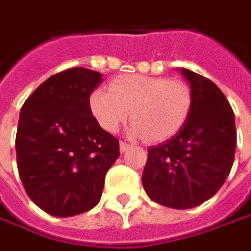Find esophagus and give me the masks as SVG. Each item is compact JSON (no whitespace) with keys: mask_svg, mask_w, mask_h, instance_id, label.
I'll return each mask as SVG.
<instances>
[{"mask_svg":"<svg viewBox=\"0 0 251 251\" xmlns=\"http://www.w3.org/2000/svg\"><path fill=\"white\" fill-rule=\"evenodd\" d=\"M129 148H130V144H127L125 141H121V143H119V151H121V152H125Z\"/></svg>","mask_w":251,"mask_h":251,"instance_id":"1","label":"esophagus"}]
</instances>
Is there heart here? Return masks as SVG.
I'll return each mask as SVG.
<instances>
[{
    "label": "heart",
    "mask_w": 251,
    "mask_h": 251,
    "mask_svg": "<svg viewBox=\"0 0 251 251\" xmlns=\"http://www.w3.org/2000/svg\"><path fill=\"white\" fill-rule=\"evenodd\" d=\"M191 104L183 81L137 74L118 76L110 90L96 89L89 97L90 111L104 130L117 132L130 112V132L152 141L173 137L188 118Z\"/></svg>",
    "instance_id": "obj_1"
}]
</instances>
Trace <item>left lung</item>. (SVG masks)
I'll list each match as a JSON object with an SVG mask.
<instances>
[{"mask_svg":"<svg viewBox=\"0 0 251 251\" xmlns=\"http://www.w3.org/2000/svg\"><path fill=\"white\" fill-rule=\"evenodd\" d=\"M192 104L178 133L148 148L143 187L154 202L172 209L199 206L221 188L236 148L235 115L224 93L210 79L181 68Z\"/></svg>","mask_w":251,"mask_h":251,"instance_id":"8db88e82","label":"left lung"}]
</instances>
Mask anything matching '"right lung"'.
Here are the masks:
<instances>
[{"instance_id": "obj_1", "label": "right lung", "mask_w": 251, "mask_h": 251, "mask_svg": "<svg viewBox=\"0 0 251 251\" xmlns=\"http://www.w3.org/2000/svg\"><path fill=\"white\" fill-rule=\"evenodd\" d=\"M101 76L89 68L64 70L41 83L20 110L19 176L32 202L56 217L93 209L119 156L118 140L90 111Z\"/></svg>"}]
</instances>
